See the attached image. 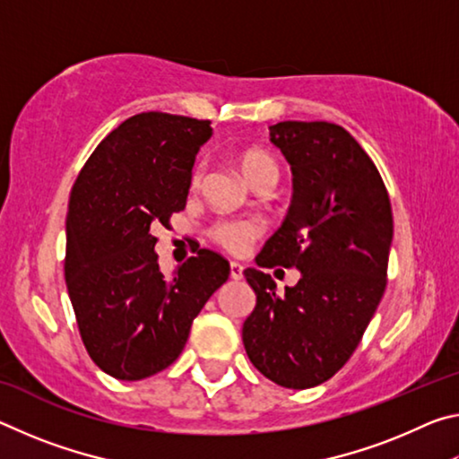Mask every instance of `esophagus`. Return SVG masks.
Segmentation results:
<instances>
[{
    "label": "esophagus",
    "instance_id": "esophagus-1",
    "mask_svg": "<svg viewBox=\"0 0 459 459\" xmlns=\"http://www.w3.org/2000/svg\"><path fill=\"white\" fill-rule=\"evenodd\" d=\"M243 271H245V267L240 265V263H237V261L230 263V277L232 279H237V281L238 279H243Z\"/></svg>",
    "mask_w": 459,
    "mask_h": 459
}]
</instances>
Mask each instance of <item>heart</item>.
Instances as JSON below:
<instances>
[{"label":"heart","instance_id":"1","mask_svg":"<svg viewBox=\"0 0 459 459\" xmlns=\"http://www.w3.org/2000/svg\"><path fill=\"white\" fill-rule=\"evenodd\" d=\"M238 164L243 169L248 182L257 180L259 176L273 174L277 176V164L275 160L271 158L269 153L261 150H243L238 153ZM202 174H204V166H198L192 174V184L196 186L202 180ZM263 224L259 221L251 219H224L214 222L211 227V238L216 245L222 247L224 251L232 255H243L255 238L263 235Z\"/></svg>","mask_w":459,"mask_h":459}]
</instances>
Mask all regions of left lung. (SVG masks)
I'll use <instances>...</instances> for the list:
<instances>
[{"mask_svg":"<svg viewBox=\"0 0 459 459\" xmlns=\"http://www.w3.org/2000/svg\"><path fill=\"white\" fill-rule=\"evenodd\" d=\"M269 135L293 172V200L257 257L259 267H298L277 293L271 275L247 269L257 306L243 324L253 367L285 388L332 378L360 344L386 287L393 211L375 161L344 127L281 121Z\"/></svg>","mask_w":459,"mask_h":459,"instance_id":"1","label":"left lung"}]
</instances>
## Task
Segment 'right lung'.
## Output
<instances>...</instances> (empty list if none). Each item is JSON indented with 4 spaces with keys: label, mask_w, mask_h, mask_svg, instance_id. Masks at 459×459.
Returning <instances> with one entry per match:
<instances>
[{
    "label": "right lung",
    "mask_w": 459,
    "mask_h": 459,
    "mask_svg": "<svg viewBox=\"0 0 459 459\" xmlns=\"http://www.w3.org/2000/svg\"><path fill=\"white\" fill-rule=\"evenodd\" d=\"M211 121L139 113L91 153L71 190L65 277L82 344L97 367L142 380L182 354L190 325L227 281L229 261L200 248L172 279L160 271L155 229L186 208Z\"/></svg>",
    "instance_id": "add662e5"
}]
</instances>
